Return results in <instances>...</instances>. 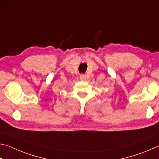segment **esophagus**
Masks as SVG:
<instances>
[{"label":"esophagus","mask_w":159,"mask_h":159,"mask_svg":"<svg viewBox=\"0 0 159 159\" xmlns=\"http://www.w3.org/2000/svg\"><path fill=\"white\" fill-rule=\"evenodd\" d=\"M80 80H85L86 79V76H85V74H81L80 75Z\"/></svg>","instance_id":"esophagus-1"}]
</instances>
